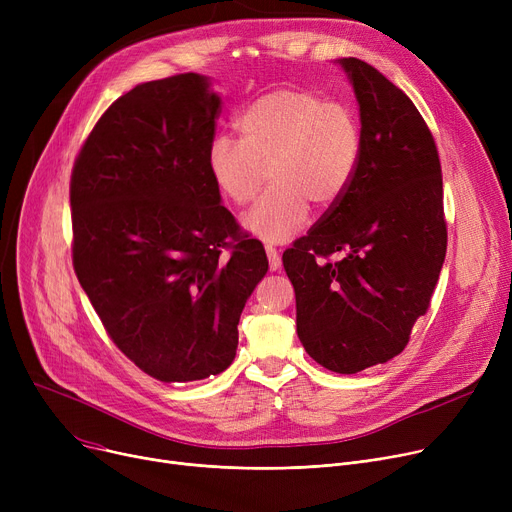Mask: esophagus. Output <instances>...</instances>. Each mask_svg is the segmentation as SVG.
Returning a JSON list of instances; mask_svg holds the SVG:
<instances>
[{
  "instance_id": "34e87169",
  "label": "esophagus",
  "mask_w": 512,
  "mask_h": 512,
  "mask_svg": "<svg viewBox=\"0 0 512 512\" xmlns=\"http://www.w3.org/2000/svg\"><path fill=\"white\" fill-rule=\"evenodd\" d=\"M265 253H267V259H270V270H272V272L280 270V265H282V259H280V253L276 251V247H272V245H267V247H265Z\"/></svg>"
}]
</instances>
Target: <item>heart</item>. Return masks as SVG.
Wrapping results in <instances>:
<instances>
[{"instance_id": "heart-1", "label": "heart", "mask_w": 512, "mask_h": 512, "mask_svg": "<svg viewBox=\"0 0 512 512\" xmlns=\"http://www.w3.org/2000/svg\"><path fill=\"white\" fill-rule=\"evenodd\" d=\"M234 126L238 141L213 137L207 170L234 207L249 205L267 176L257 205L242 218L253 236L286 242L307 218L309 203L330 209L351 188L363 155L357 116L342 103L307 89H276L253 99Z\"/></svg>"}]
</instances>
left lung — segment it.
Segmentation results:
<instances>
[{"label":"left lung","mask_w":512,"mask_h":512,"mask_svg":"<svg viewBox=\"0 0 512 512\" xmlns=\"http://www.w3.org/2000/svg\"><path fill=\"white\" fill-rule=\"evenodd\" d=\"M338 62L359 101L361 164L342 201L282 261L309 357L357 373L405 351L432 301L448 236L440 157L419 110L367 62ZM334 252L340 262L329 259Z\"/></svg>","instance_id":"left-lung-1"}]
</instances>
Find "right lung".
I'll use <instances>...</instances> for the list:
<instances>
[{
  "instance_id": "add662e5",
  "label": "right lung",
  "mask_w": 512,
  "mask_h": 512,
  "mask_svg": "<svg viewBox=\"0 0 512 512\" xmlns=\"http://www.w3.org/2000/svg\"><path fill=\"white\" fill-rule=\"evenodd\" d=\"M220 97L195 72L137 85L97 120L70 178L72 263L120 351L159 382L222 373L267 272L207 170Z\"/></svg>"
}]
</instances>
